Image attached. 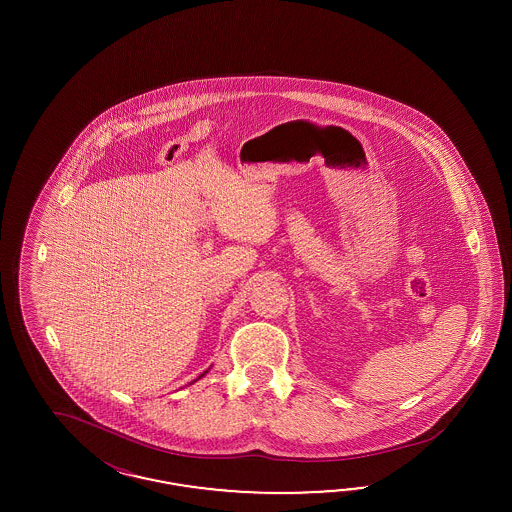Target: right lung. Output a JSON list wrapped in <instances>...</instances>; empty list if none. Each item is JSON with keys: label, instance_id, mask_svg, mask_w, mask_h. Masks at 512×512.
<instances>
[{"label": "right lung", "instance_id": "add662e5", "mask_svg": "<svg viewBox=\"0 0 512 512\" xmlns=\"http://www.w3.org/2000/svg\"><path fill=\"white\" fill-rule=\"evenodd\" d=\"M206 373H208V370H206V372H204V373H201V375H199V377H197V379H201V377H204V375H206ZM197 379H195V381H197Z\"/></svg>", "mask_w": 512, "mask_h": 512}]
</instances>
